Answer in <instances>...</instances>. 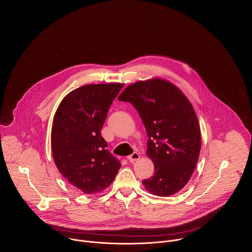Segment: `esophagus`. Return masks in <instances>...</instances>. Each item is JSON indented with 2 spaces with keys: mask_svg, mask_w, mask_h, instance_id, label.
<instances>
[{
  "mask_svg": "<svg viewBox=\"0 0 252 252\" xmlns=\"http://www.w3.org/2000/svg\"><path fill=\"white\" fill-rule=\"evenodd\" d=\"M139 158H140V154H139L138 152H134V153H132L131 155L128 156V160H129L131 163L137 161Z\"/></svg>",
  "mask_w": 252,
  "mask_h": 252,
  "instance_id": "34e87169",
  "label": "esophagus"
}]
</instances>
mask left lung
<instances>
[{
	"mask_svg": "<svg viewBox=\"0 0 252 252\" xmlns=\"http://www.w3.org/2000/svg\"><path fill=\"white\" fill-rule=\"evenodd\" d=\"M118 100L136 108L147 133L146 154L154 174L143 180L145 189L160 197L176 194L190 180L201 149L193 106L180 88L162 78L128 85Z\"/></svg>",
	"mask_w": 252,
	"mask_h": 252,
	"instance_id": "left-lung-1",
	"label": "left lung"
}]
</instances>
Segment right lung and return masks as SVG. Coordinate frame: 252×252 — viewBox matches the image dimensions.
Listing matches in <instances>:
<instances>
[{
    "label": "right lung",
    "instance_id": "1",
    "mask_svg": "<svg viewBox=\"0 0 252 252\" xmlns=\"http://www.w3.org/2000/svg\"><path fill=\"white\" fill-rule=\"evenodd\" d=\"M123 86L117 82L83 85L70 92L55 112L51 131L55 165L84 194L104 191L121 167L107 149L101 129Z\"/></svg>",
    "mask_w": 252,
    "mask_h": 252
}]
</instances>
